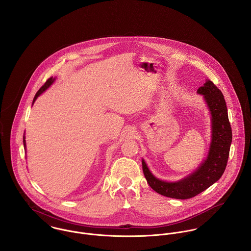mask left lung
Here are the masks:
<instances>
[{
	"instance_id": "1",
	"label": "left lung",
	"mask_w": 251,
	"mask_h": 251,
	"mask_svg": "<svg viewBox=\"0 0 251 251\" xmlns=\"http://www.w3.org/2000/svg\"><path fill=\"white\" fill-rule=\"evenodd\" d=\"M203 95L212 115V142L207 158L190 175L178 181H164L155 178L142 160L144 175L149 185L157 193L175 199H189L206 190L221 178L227 165L232 128L224 97L215 84L207 80L197 90Z\"/></svg>"
}]
</instances>
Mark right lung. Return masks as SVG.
Segmentation results:
<instances>
[{"label":"right lung","instance_id":"add662e5","mask_svg":"<svg viewBox=\"0 0 251 251\" xmlns=\"http://www.w3.org/2000/svg\"><path fill=\"white\" fill-rule=\"evenodd\" d=\"M54 81H55V78H53V77H50L45 83H44V85L37 91V93L36 94V96H35V98H34V100H33V104L35 103V101H36V99L44 92V91H46L53 83H54ZM23 144H24V148H25V150H26V140H25V135L23 136Z\"/></svg>","mask_w":251,"mask_h":251}]
</instances>
